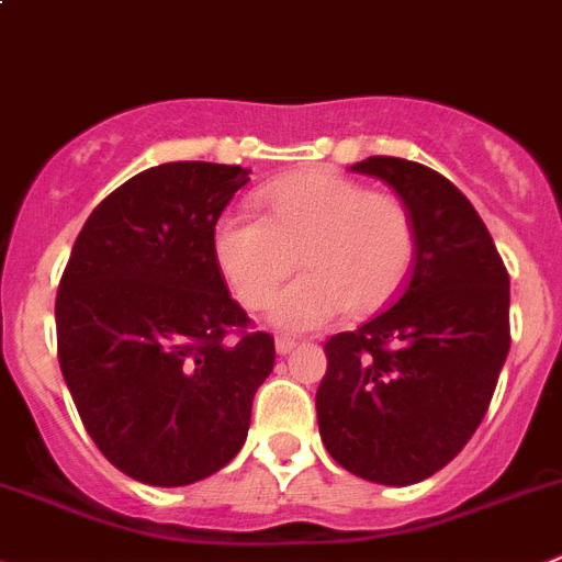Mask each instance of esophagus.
I'll return each instance as SVG.
<instances>
[{
	"instance_id": "34e87169",
	"label": "esophagus",
	"mask_w": 562,
	"mask_h": 562,
	"mask_svg": "<svg viewBox=\"0 0 562 562\" xmlns=\"http://www.w3.org/2000/svg\"><path fill=\"white\" fill-rule=\"evenodd\" d=\"M295 339H290V337H278L276 339V351L278 353H281V357H286V353H290L292 351V348H295Z\"/></svg>"
}]
</instances>
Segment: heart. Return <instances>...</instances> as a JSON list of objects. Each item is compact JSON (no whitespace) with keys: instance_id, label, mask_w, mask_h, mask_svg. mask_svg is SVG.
Returning <instances> with one entry per match:
<instances>
[{"instance_id":"heart-1","label":"heart","mask_w":562,"mask_h":562,"mask_svg":"<svg viewBox=\"0 0 562 562\" xmlns=\"http://www.w3.org/2000/svg\"><path fill=\"white\" fill-rule=\"evenodd\" d=\"M256 214L228 211L211 228V250L241 306L261 308L278 284L306 267L272 306L284 331H315L345 308L373 315L401 295L418 259V228L395 194L306 169L256 192Z\"/></svg>"}]
</instances>
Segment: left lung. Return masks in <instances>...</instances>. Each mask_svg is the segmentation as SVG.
I'll use <instances>...</instances> for the list:
<instances>
[{"label":"left lung","mask_w":562,"mask_h":562,"mask_svg":"<svg viewBox=\"0 0 562 562\" xmlns=\"http://www.w3.org/2000/svg\"><path fill=\"white\" fill-rule=\"evenodd\" d=\"M351 169L404 200L418 259L395 306L326 342L317 424L345 471L404 487L449 465L485 418L509 351V276L449 178L393 156Z\"/></svg>","instance_id":"8db88e82"}]
</instances>
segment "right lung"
I'll list each match as a JSON object with an SVG mask.
<instances>
[{
  "mask_svg": "<svg viewBox=\"0 0 562 562\" xmlns=\"http://www.w3.org/2000/svg\"><path fill=\"white\" fill-rule=\"evenodd\" d=\"M247 180L209 161L133 175L91 211L60 276L66 387L97 449L144 485H192L228 465L276 364V342L247 331L211 250Z\"/></svg>",
  "mask_w": 562,
  "mask_h": 562,
  "instance_id": "add662e5",
  "label": "right lung"
}]
</instances>
